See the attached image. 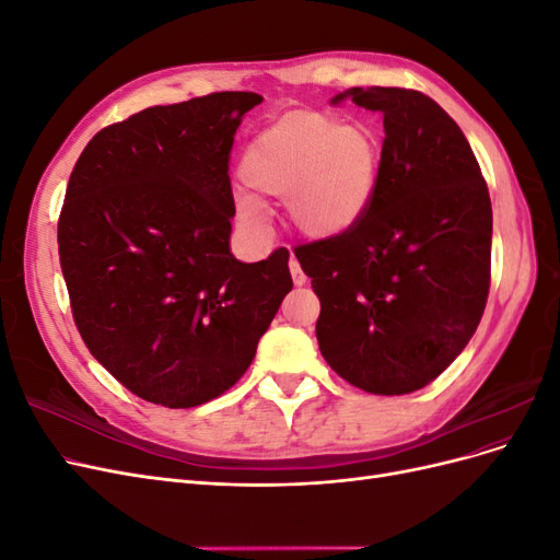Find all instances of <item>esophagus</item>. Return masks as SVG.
Here are the masks:
<instances>
[{
	"label": "esophagus",
	"mask_w": 560,
	"mask_h": 560,
	"mask_svg": "<svg viewBox=\"0 0 560 560\" xmlns=\"http://www.w3.org/2000/svg\"><path fill=\"white\" fill-rule=\"evenodd\" d=\"M290 273H292V280H294V284L296 287H301V284H306V273H303V270H301V264L296 261V257H292L290 259Z\"/></svg>",
	"instance_id": "obj_1"
}]
</instances>
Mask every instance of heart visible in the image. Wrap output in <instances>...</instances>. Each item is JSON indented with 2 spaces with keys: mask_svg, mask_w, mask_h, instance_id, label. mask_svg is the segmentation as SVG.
<instances>
[{
  "mask_svg": "<svg viewBox=\"0 0 560 560\" xmlns=\"http://www.w3.org/2000/svg\"><path fill=\"white\" fill-rule=\"evenodd\" d=\"M378 167V140L364 126H341L322 112L284 114L243 151L238 175L249 196L241 198V214L257 222V196L284 198L294 229L327 238L366 212Z\"/></svg>",
  "mask_w": 560,
  "mask_h": 560,
  "instance_id": "obj_1",
  "label": "heart"
}]
</instances>
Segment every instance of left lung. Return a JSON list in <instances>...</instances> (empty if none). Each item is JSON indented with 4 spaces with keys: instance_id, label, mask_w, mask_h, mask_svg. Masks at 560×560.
Wrapping results in <instances>:
<instances>
[{
    "instance_id": "1",
    "label": "left lung",
    "mask_w": 560,
    "mask_h": 560,
    "mask_svg": "<svg viewBox=\"0 0 560 560\" xmlns=\"http://www.w3.org/2000/svg\"><path fill=\"white\" fill-rule=\"evenodd\" d=\"M383 114L374 198L350 229L294 247L319 299L322 358L371 395L432 383L477 331L490 290L493 210L460 126L411 89H348Z\"/></svg>"
}]
</instances>
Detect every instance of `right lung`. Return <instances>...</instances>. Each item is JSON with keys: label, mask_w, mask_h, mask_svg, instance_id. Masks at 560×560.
I'll return each mask as SVG.
<instances>
[{"label": "right lung", "mask_w": 560, "mask_h": 560, "mask_svg": "<svg viewBox=\"0 0 560 560\" xmlns=\"http://www.w3.org/2000/svg\"><path fill=\"white\" fill-rule=\"evenodd\" d=\"M261 95L210 93L149 107L81 151L58 219L74 325L132 395L167 409L206 404L238 381L292 292L290 252L231 254L229 161Z\"/></svg>", "instance_id": "1"}]
</instances>
